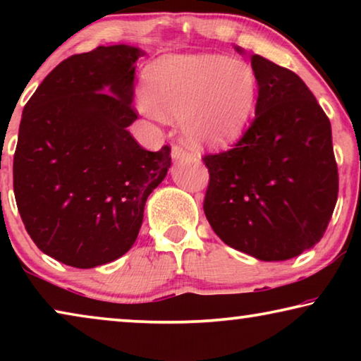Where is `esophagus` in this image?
Returning <instances> with one entry per match:
<instances>
[{
  "label": "esophagus",
  "mask_w": 361,
  "mask_h": 361,
  "mask_svg": "<svg viewBox=\"0 0 361 361\" xmlns=\"http://www.w3.org/2000/svg\"><path fill=\"white\" fill-rule=\"evenodd\" d=\"M189 156V151H187V147L180 146V145H174L172 146V159H184V157Z\"/></svg>",
  "instance_id": "1"
}]
</instances>
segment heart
<instances>
[{
    "label": "heart",
    "instance_id": "heart-1",
    "mask_svg": "<svg viewBox=\"0 0 361 361\" xmlns=\"http://www.w3.org/2000/svg\"><path fill=\"white\" fill-rule=\"evenodd\" d=\"M142 98L159 115L182 118L190 145L224 147L255 115L258 77L250 63L224 56H169L147 67Z\"/></svg>",
    "mask_w": 361,
    "mask_h": 361
}]
</instances>
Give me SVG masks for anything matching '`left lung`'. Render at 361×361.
Here are the masks:
<instances>
[{
    "label": "left lung",
    "mask_w": 361,
    "mask_h": 361,
    "mask_svg": "<svg viewBox=\"0 0 361 361\" xmlns=\"http://www.w3.org/2000/svg\"><path fill=\"white\" fill-rule=\"evenodd\" d=\"M236 51L241 52L240 47ZM255 120L235 147L205 154L204 212L220 240L261 261H284L322 238L338 195L332 128L293 71L251 56Z\"/></svg>",
    "instance_id": "1"
}]
</instances>
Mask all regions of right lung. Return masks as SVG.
<instances>
[{
    "instance_id": "add662e5",
    "label": "right lung",
    "mask_w": 361,
    "mask_h": 361,
    "mask_svg": "<svg viewBox=\"0 0 361 361\" xmlns=\"http://www.w3.org/2000/svg\"><path fill=\"white\" fill-rule=\"evenodd\" d=\"M141 56L125 44L71 56L24 106L13 162L18 210L37 248L67 266L125 255L171 167L169 146L146 151L128 131Z\"/></svg>"
}]
</instances>
